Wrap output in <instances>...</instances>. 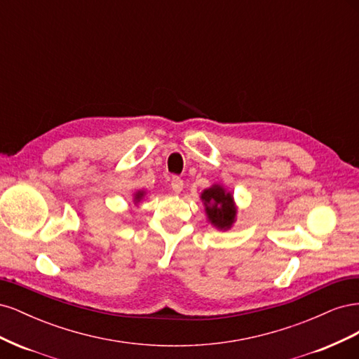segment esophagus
I'll return each mask as SVG.
<instances>
[{"label":"esophagus","instance_id":"obj_1","mask_svg":"<svg viewBox=\"0 0 359 359\" xmlns=\"http://www.w3.org/2000/svg\"><path fill=\"white\" fill-rule=\"evenodd\" d=\"M184 187V181L180 178V177H172L170 180V189L175 191V193H180Z\"/></svg>","mask_w":359,"mask_h":359}]
</instances>
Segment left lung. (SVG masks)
<instances>
[{
	"instance_id": "8db88e82",
	"label": "left lung",
	"mask_w": 359,
	"mask_h": 359,
	"mask_svg": "<svg viewBox=\"0 0 359 359\" xmlns=\"http://www.w3.org/2000/svg\"><path fill=\"white\" fill-rule=\"evenodd\" d=\"M202 201L210 222L219 229H229L236 215L232 194L220 186H212L202 193Z\"/></svg>"
}]
</instances>
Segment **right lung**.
Segmentation results:
<instances>
[{
  "mask_svg": "<svg viewBox=\"0 0 359 359\" xmlns=\"http://www.w3.org/2000/svg\"><path fill=\"white\" fill-rule=\"evenodd\" d=\"M142 196H144V191H137V193H136V196H135V201H136V202H139L140 199H142Z\"/></svg>",
  "mask_w": 359,
  "mask_h": 359,
  "instance_id": "1",
  "label": "right lung"
}]
</instances>
